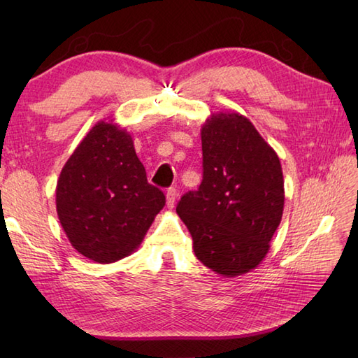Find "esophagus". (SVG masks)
Returning a JSON list of instances; mask_svg holds the SVG:
<instances>
[{
	"label": "esophagus",
	"mask_w": 358,
	"mask_h": 358,
	"mask_svg": "<svg viewBox=\"0 0 358 358\" xmlns=\"http://www.w3.org/2000/svg\"><path fill=\"white\" fill-rule=\"evenodd\" d=\"M175 201H177V189L169 187L166 192V204L167 208L172 209L175 206Z\"/></svg>",
	"instance_id": "1"
}]
</instances>
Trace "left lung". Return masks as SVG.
<instances>
[{
    "instance_id": "1",
    "label": "left lung",
    "mask_w": 358,
    "mask_h": 358,
    "mask_svg": "<svg viewBox=\"0 0 358 358\" xmlns=\"http://www.w3.org/2000/svg\"><path fill=\"white\" fill-rule=\"evenodd\" d=\"M203 181L177 204L196 258L223 277L255 269L281 222L285 180L278 155L237 112L201 126Z\"/></svg>"
}]
</instances>
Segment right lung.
<instances>
[{"mask_svg": "<svg viewBox=\"0 0 358 358\" xmlns=\"http://www.w3.org/2000/svg\"><path fill=\"white\" fill-rule=\"evenodd\" d=\"M164 203V194L148 183L131 134L106 120L81 140L57 181V214L67 238L103 264L135 252Z\"/></svg>", "mask_w": 358, "mask_h": 358, "instance_id": "1", "label": "right lung"}]
</instances>
